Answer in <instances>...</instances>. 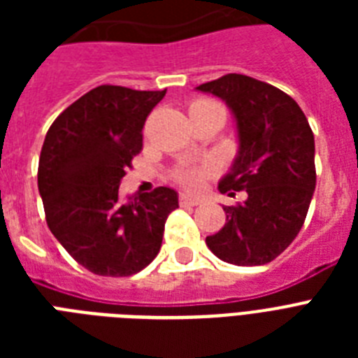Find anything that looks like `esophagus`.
I'll use <instances>...</instances> for the list:
<instances>
[{"label":"esophagus","instance_id":"obj_1","mask_svg":"<svg viewBox=\"0 0 358 358\" xmlns=\"http://www.w3.org/2000/svg\"><path fill=\"white\" fill-rule=\"evenodd\" d=\"M202 199H199V196H191L187 195V193H182L180 195V204H189V206H196V204H201Z\"/></svg>","mask_w":358,"mask_h":358}]
</instances>
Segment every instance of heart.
<instances>
[{"instance_id": "b5f03b06", "label": "heart", "mask_w": 358, "mask_h": 358, "mask_svg": "<svg viewBox=\"0 0 358 358\" xmlns=\"http://www.w3.org/2000/svg\"><path fill=\"white\" fill-rule=\"evenodd\" d=\"M208 108H219L215 102H210V100H195L191 103V111H196V109H208ZM210 173V165H201V167H184L174 171V178L178 180L180 184L189 187V189H196L199 185L202 184V178Z\"/></svg>"}]
</instances>
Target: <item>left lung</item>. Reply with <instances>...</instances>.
<instances>
[{
    "instance_id": "obj_1",
    "label": "left lung",
    "mask_w": 358,
    "mask_h": 358,
    "mask_svg": "<svg viewBox=\"0 0 358 358\" xmlns=\"http://www.w3.org/2000/svg\"><path fill=\"white\" fill-rule=\"evenodd\" d=\"M196 91L221 98L236 120L238 154L219 191L247 193L223 206L227 223L206 245L234 266H264L299 234L316 189L310 124L294 98L249 76L227 74Z\"/></svg>"
}]
</instances>
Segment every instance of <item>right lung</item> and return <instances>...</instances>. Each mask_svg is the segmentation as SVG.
Listing matches in <instances>:
<instances>
[{"instance_id":"1","label":"right lung","mask_w":358,"mask_h":358,"mask_svg":"<svg viewBox=\"0 0 358 358\" xmlns=\"http://www.w3.org/2000/svg\"><path fill=\"white\" fill-rule=\"evenodd\" d=\"M165 91L100 85L50 126L38 159L48 227L78 264L102 277H129L162 249L178 193L156 187L120 199L119 185L143 148V126Z\"/></svg>"}]
</instances>
